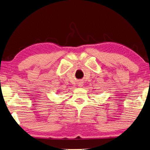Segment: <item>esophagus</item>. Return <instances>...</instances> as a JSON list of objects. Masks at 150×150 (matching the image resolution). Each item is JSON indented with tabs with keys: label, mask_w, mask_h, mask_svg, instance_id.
Returning a JSON list of instances; mask_svg holds the SVG:
<instances>
[{
	"label": "esophagus",
	"mask_w": 150,
	"mask_h": 150,
	"mask_svg": "<svg viewBox=\"0 0 150 150\" xmlns=\"http://www.w3.org/2000/svg\"><path fill=\"white\" fill-rule=\"evenodd\" d=\"M78 86H80V87H81V86H83V83H81V82H80V83H78Z\"/></svg>",
	"instance_id": "1"
}]
</instances>
